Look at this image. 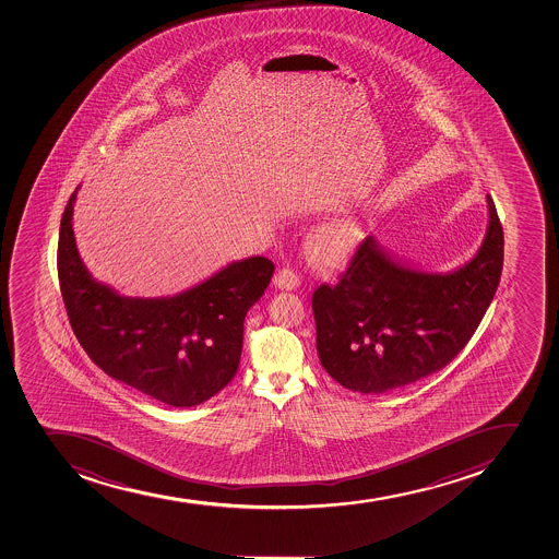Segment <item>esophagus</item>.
I'll return each mask as SVG.
<instances>
[{
  "instance_id": "1",
  "label": "esophagus",
  "mask_w": 559,
  "mask_h": 559,
  "mask_svg": "<svg viewBox=\"0 0 559 559\" xmlns=\"http://www.w3.org/2000/svg\"><path fill=\"white\" fill-rule=\"evenodd\" d=\"M298 284H300V281H298L297 275L292 270H287V267L281 270L275 275V278H273V286L282 289V292H293V289H297Z\"/></svg>"
}]
</instances>
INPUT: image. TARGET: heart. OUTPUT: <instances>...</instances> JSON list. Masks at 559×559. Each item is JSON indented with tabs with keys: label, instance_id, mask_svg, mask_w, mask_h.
Returning a JSON list of instances; mask_svg holds the SVG:
<instances>
[{
	"label": "heart",
	"instance_id": "b5f03b06",
	"mask_svg": "<svg viewBox=\"0 0 559 559\" xmlns=\"http://www.w3.org/2000/svg\"><path fill=\"white\" fill-rule=\"evenodd\" d=\"M360 242V226L355 217H335L319 224L309 246L314 259L328 267L344 266Z\"/></svg>",
	"mask_w": 559,
	"mask_h": 559
}]
</instances>
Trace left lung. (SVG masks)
Returning a JSON list of instances; mask_svg holds the SVG:
<instances>
[{
	"label": "left lung",
	"mask_w": 559,
	"mask_h": 559,
	"mask_svg": "<svg viewBox=\"0 0 559 559\" xmlns=\"http://www.w3.org/2000/svg\"><path fill=\"white\" fill-rule=\"evenodd\" d=\"M489 221L476 255L451 272H426L374 235L358 246L336 286L313 293L317 353L353 393L383 394L447 366L478 330L500 284L503 228Z\"/></svg>",
	"instance_id": "8db88e82"
}]
</instances>
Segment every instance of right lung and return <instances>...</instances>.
<instances>
[{
    "instance_id": "right-lung-1",
    "label": "right lung",
    "mask_w": 559,
    "mask_h": 559,
    "mask_svg": "<svg viewBox=\"0 0 559 559\" xmlns=\"http://www.w3.org/2000/svg\"><path fill=\"white\" fill-rule=\"evenodd\" d=\"M64 207L58 275L70 325L86 355L108 377L171 407H192L226 388L239 369L246 313L272 281V261L229 262L170 297H124L92 277Z\"/></svg>"
}]
</instances>
